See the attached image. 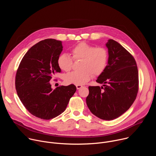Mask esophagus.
<instances>
[{
    "label": "esophagus",
    "mask_w": 156,
    "mask_h": 156,
    "mask_svg": "<svg viewBox=\"0 0 156 156\" xmlns=\"http://www.w3.org/2000/svg\"><path fill=\"white\" fill-rule=\"evenodd\" d=\"M76 87L77 90H80V89H81V87H83V86H82V85H76Z\"/></svg>",
    "instance_id": "esophagus-1"
}]
</instances>
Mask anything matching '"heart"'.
<instances>
[{"mask_svg":"<svg viewBox=\"0 0 156 156\" xmlns=\"http://www.w3.org/2000/svg\"><path fill=\"white\" fill-rule=\"evenodd\" d=\"M74 60H81L79 71H74L65 75L66 83L81 85L90 81L94 75L99 76L105 70L108 62V52L104 48H96L86 42H80L71 50ZM72 58L66 54H62L57 58L59 68L69 72L72 67Z\"/></svg>","mask_w":156,"mask_h":156,"instance_id":"b5f03b06","label":"heart"}]
</instances>
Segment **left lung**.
<instances>
[{
    "label": "left lung",
    "mask_w": 156,
    "mask_h": 156,
    "mask_svg": "<svg viewBox=\"0 0 156 156\" xmlns=\"http://www.w3.org/2000/svg\"><path fill=\"white\" fill-rule=\"evenodd\" d=\"M105 46L107 65L96 80L102 86H89L86 101L93 114L111 120L124 114L135 101L138 91V71L135 58L121 44L108 39Z\"/></svg>",
    "instance_id": "1"
}]
</instances>
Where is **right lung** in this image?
Segmentation results:
<instances>
[{
  "mask_svg": "<svg viewBox=\"0 0 156 156\" xmlns=\"http://www.w3.org/2000/svg\"><path fill=\"white\" fill-rule=\"evenodd\" d=\"M62 50L60 41H41L28 51L16 72L18 96L30 113L41 119H52L63 113L76 90L74 84L55 90L51 87L52 77L61 72L57 58Z\"/></svg>",
  "mask_w": 156,
  "mask_h": 156,
  "instance_id": "obj_1",
  "label": "right lung"
}]
</instances>
